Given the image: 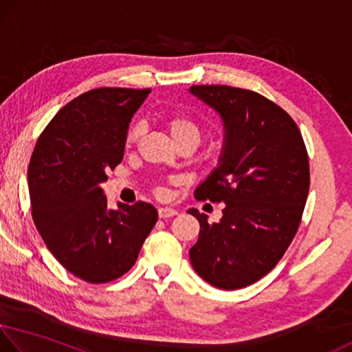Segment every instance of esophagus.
Segmentation results:
<instances>
[{"mask_svg":"<svg viewBox=\"0 0 352 352\" xmlns=\"http://www.w3.org/2000/svg\"><path fill=\"white\" fill-rule=\"evenodd\" d=\"M175 215H177V210L176 209L159 208V217L160 219H170V217H175Z\"/></svg>","mask_w":352,"mask_h":352,"instance_id":"esophagus-1","label":"esophagus"}]
</instances>
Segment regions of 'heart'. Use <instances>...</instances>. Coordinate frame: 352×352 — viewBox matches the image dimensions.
Segmentation results:
<instances>
[{"instance_id":"obj_1","label":"heart","mask_w":352,"mask_h":352,"mask_svg":"<svg viewBox=\"0 0 352 352\" xmlns=\"http://www.w3.org/2000/svg\"><path fill=\"white\" fill-rule=\"evenodd\" d=\"M166 127H168L173 140L177 144L184 142H195L198 144L199 140H201V129H199L198 122L188 116L171 115L166 118ZM144 131L146 126L143 121H133L127 129L126 137H124V148H135L140 142V138L144 135Z\"/></svg>"}]
</instances>
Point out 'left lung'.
I'll list each match as a JSON object with an SVG mask.
<instances>
[{
  "label": "left lung",
  "mask_w": 352,
  "mask_h": 352,
  "mask_svg": "<svg viewBox=\"0 0 352 352\" xmlns=\"http://www.w3.org/2000/svg\"><path fill=\"white\" fill-rule=\"evenodd\" d=\"M190 93L219 113L225 127L219 165L195 198L225 203L223 217L199 221L190 263L215 288L239 289L275 267L304 212L310 166L299 127L282 107L250 89L195 85Z\"/></svg>",
  "instance_id": "obj_1"
}]
</instances>
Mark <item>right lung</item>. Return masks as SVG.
<instances>
[{
  "label": "right lung",
  "instance_id": "right-lung-1",
  "mask_svg": "<svg viewBox=\"0 0 352 352\" xmlns=\"http://www.w3.org/2000/svg\"><path fill=\"white\" fill-rule=\"evenodd\" d=\"M151 89L97 88L56 113L32 151V220L63 267L89 283L120 278L157 221L153 204L108 209L102 182L124 157V137Z\"/></svg>",
  "mask_w": 352,
  "mask_h": 352
}]
</instances>
